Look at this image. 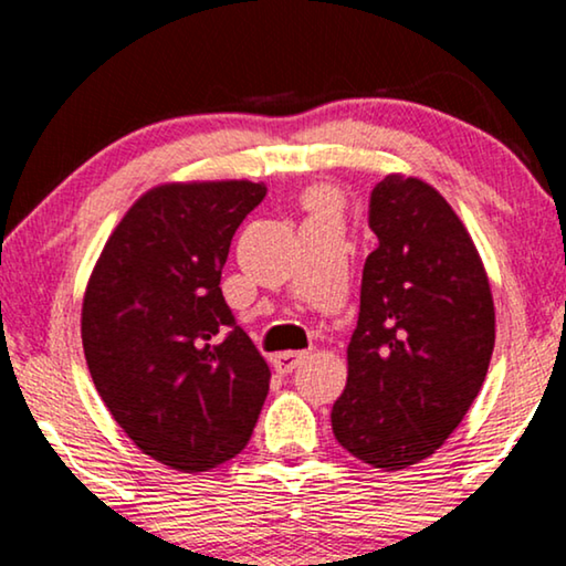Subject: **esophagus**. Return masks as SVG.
Instances as JSON below:
<instances>
[{
    "instance_id": "1",
    "label": "esophagus",
    "mask_w": 566,
    "mask_h": 566,
    "mask_svg": "<svg viewBox=\"0 0 566 566\" xmlns=\"http://www.w3.org/2000/svg\"><path fill=\"white\" fill-rule=\"evenodd\" d=\"M308 358V353L304 350H283V353H275L273 355V368L277 374H291L293 368H298L301 363Z\"/></svg>"
}]
</instances>
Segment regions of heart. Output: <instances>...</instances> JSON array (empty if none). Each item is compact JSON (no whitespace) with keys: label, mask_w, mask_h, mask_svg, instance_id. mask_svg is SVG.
<instances>
[{"label":"heart","mask_w":566,"mask_h":566,"mask_svg":"<svg viewBox=\"0 0 566 566\" xmlns=\"http://www.w3.org/2000/svg\"><path fill=\"white\" fill-rule=\"evenodd\" d=\"M306 203L312 206V211L314 208H327V206H332V196L327 190H312L306 196Z\"/></svg>","instance_id":"heart-1"}]
</instances>
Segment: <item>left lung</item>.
Returning <instances> with one entry per match:
<instances>
[{
    "label": "left lung",
    "mask_w": 566,
    "mask_h": 566,
    "mask_svg": "<svg viewBox=\"0 0 566 566\" xmlns=\"http://www.w3.org/2000/svg\"><path fill=\"white\" fill-rule=\"evenodd\" d=\"M368 223L378 247L363 268L332 430L358 461L401 471L430 459L474 405L494 350V301L474 239L420 177L386 175Z\"/></svg>",
    "instance_id": "obj_1"
}]
</instances>
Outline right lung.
Masks as SVG:
<instances>
[{
    "label": "right lung",
    "instance_id": "add662e5",
    "mask_svg": "<svg viewBox=\"0 0 566 566\" xmlns=\"http://www.w3.org/2000/svg\"><path fill=\"white\" fill-rule=\"evenodd\" d=\"M268 188L165 182L107 237L82 301V345L107 412L138 451L185 474L250 443L270 368L219 289L231 237Z\"/></svg>",
    "mask_w": 566,
    "mask_h": 566
}]
</instances>
